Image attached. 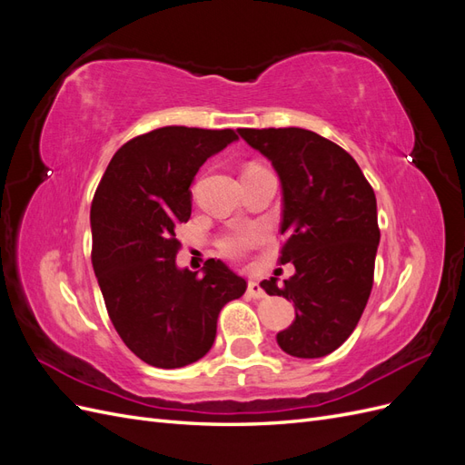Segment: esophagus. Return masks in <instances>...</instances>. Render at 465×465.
I'll return each mask as SVG.
<instances>
[{
	"instance_id": "esophagus-1",
	"label": "esophagus",
	"mask_w": 465,
	"mask_h": 465,
	"mask_svg": "<svg viewBox=\"0 0 465 465\" xmlns=\"http://www.w3.org/2000/svg\"><path fill=\"white\" fill-rule=\"evenodd\" d=\"M248 294L252 299H263L265 297V291L260 287L258 281H250L248 283Z\"/></svg>"
}]
</instances>
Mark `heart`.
Returning <instances> with one entry per match:
<instances>
[{
  "instance_id": "1",
  "label": "heart",
  "mask_w": 465,
  "mask_h": 465,
  "mask_svg": "<svg viewBox=\"0 0 465 465\" xmlns=\"http://www.w3.org/2000/svg\"><path fill=\"white\" fill-rule=\"evenodd\" d=\"M262 241H263V232L260 229L242 227V229H234L227 236H223L219 248L224 256L242 258L248 250L258 246Z\"/></svg>"
}]
</instances>
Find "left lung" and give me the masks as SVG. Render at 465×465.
<instances>
[{"mask_svg": "<svg viewBox=\"0 0 465 465\" xmlns=\"http://www.w3.org/2000/svg\"><path fill=\"white\" fill-rule=\"evenodd\" d=\"M272 161L283 192L281 263L294 275L267 294L294 304V322L277 333L285 353L326 357L353 333L371 297L380 242L376 195L355 159L330 139L302 128L238 130Z\"/></svg>", "mask_w": 465, "mask_h": 465, "instance_id": "left-lung-1", "label": "left lung"}]
</instances>
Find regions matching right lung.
Listing matches in <instances>:
<instances>
[{
    "label": "right lung",
    "instance_id": "add662e5",
    "mask_svg": "<svg viewBox=\"0 0 465 465\" xmlns=\"http://www.w3.org/2000/svg\"><path fill=\"white\" fill-rule=\"evenodd\" d=\"M232 130L166 125L124 143L91 205L93 270L108 316L134 355L157 369L200 361L215 341L217 318L246 281L221 260L180 270L176 227L192 215L200 166L236 142Z\"/></svg>",
    "mask_w": 465,
    "mask_h": 465
}]
</instances>
